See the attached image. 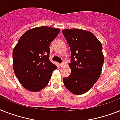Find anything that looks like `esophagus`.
<instances>
[{"label":"esophagus","mask_w":120,"mask_h":120,"mask_svg":"<svg viewBox=\"0 0 120 120\" xmlns=\"http://www.w3.org/2000/svg\"><path fill=\"white\" fill-rule=\"evenodd\" d=\"M64 65H65V63H61V64H59V66H61V67H62V66H64Z\"/></svg>","instance_id":"34e87169"}]
</instances>
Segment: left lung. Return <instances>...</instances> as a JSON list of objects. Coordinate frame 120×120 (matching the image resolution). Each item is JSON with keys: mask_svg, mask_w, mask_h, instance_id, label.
Instances as JSON below:
<instances>
[{"mask_svg": "<svg viewBox=\"0 0 120 120\" xmlns=\"http://www.w3.org/2000/svg\"><path fill=\"white\" fill-rule=\"evenodd\" d=\"M63 34L69 45L71 60V74L63 79V82L74 94H83L101 74L104 62L102 45L92 33L84 30H63Z\"/></svg>", "mask_w": 120, "mask_h": 120, "instance_id": "8db88e82", "label": "left lung"}]
</instances>
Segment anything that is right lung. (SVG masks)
Returning <instances> with one entry per match:
<instances>
[{"instance_id":"add662e5","label":"right lung","mask_w":120,"mask_h":120,"mask_svg":"<svg viewBox=\"0 0 120 120\" xmlns=\"http://www.w3.org/2000/svg\"><path fill=\"white\" fill-rule=\"evenodd\" d=\"M59 31L49 26L34 28L23 33L13 48V71L28 90L38 92L45 88L57 69L49 61V45Z\"/></svg>"}]
</instances>
